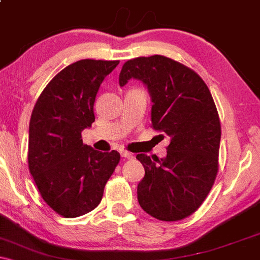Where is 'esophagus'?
Listing matches in <instances>:
<instances>
[{"label": "esophagus", "mask_w": 260, "mask_h": 260, "mask_svg": "<svg viewBox=\"0 0 260 260\" xmlns=\"http://www.w3.org/2000/svg\"><path fill=\"white\" fill-rule=\"evenodd\" d=\"M121 156L124 157V159H128V160H132L134 157L133 154H131L129 151H127V150H122L121 151Z\"/></svg>", "instance_id": "34e87169"}]
</instances>
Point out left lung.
Returning <instances> with one entry per match:
<instances>
[{"instance_id":"obj_1","label":"left lung","mask_w":260,"mask_h":260,"mask_svg":"<svg viewBox=\"0 0 260 260\" xmlns=\"http://www.w3.org/2000/svg\"><path fill=\"white\" fill-rule=\"evenodd\" d=\"M131 78L148 86L151 127L171 139L166 157L137 155L145 170L137 189L139 205L161 221H178L201 207L219 171L221 126L215 103L194 71L165 56L127 61L120 85Z\"/></svg>"}]
</instances>
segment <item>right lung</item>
Wrapping results in <instances>:
<instances>
[{
    "instance_id": "obj_1",
    "label": "right lung",
    "mask_w": 260,
    "mask_h": 260,
    "mask_svg": "<svg viewBox=\"0 0 260 260\" xmlns=\"http://www.w3.org/2000/svg\"><path fill=\"white\" fill-rule=\"evenodd\" d=\"M120 61L80 59L45 86L29 123L28 165L40 196L58 215L94 210L120 162L116 150L100 153L83 144L82 131L95 121L100 84Z\"/></svg>"
}]
</instances>
